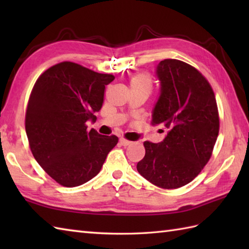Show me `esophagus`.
I'll return each instance as SVG.
<instances>
[{
  "instance_id": "obj_1",
  "label": "esophagus",
  "mask_w": 249,
  "mask_h": 249,
  "mask_svg": "<svg viewBox=\"0 0 249 249\" xmlns=\"http://www.w3.org/2000/svg\"><path fill=\"white\" fill-rule=\"evenodd\" d=\"M120 143L123 145V146H127V145H129L131 143V141L125 139V138H121L120 139Z\"/></svg>"
}]
</instances>
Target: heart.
<instances>
[{
    "mask_svg": "<svg viewBox=\"0 0 249 249\" xmlns=\"http://www.w3.org/2000/svg\"><path fill=\"white\" fill-rule=\"evenodd\" d=\"M129 87L131 91H141L149 95L152 91V79L146 72H138L130 79Z\"/></svg>",
    "mask_w": 249,
    "mask_h": 249,
    "instance_id": "obj_1",
    "label": "heart"
}]
</instances>
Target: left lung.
Returning a JSON list of instances; mask_svg holds the SVG:
<instances>
[{
	"instance_id": "left-lung-1",
	"label": "left lung",
	"mask_w": 249,
	"mask_h": 249,
	"mask_svg": "<svg viewBox=\"0 0 249 249\" xmlns=\"http://www.w3.org/2000/svg\"><path fill=\"white\" fill-rule=\"evenodd\" d=\"M160 96L152 125L168 129L160 143L144 141L145 155L137 163L142 177L158 187L190 183L212 156L219 133V114L210 82L197 68L166 59L157 66Z\"/></svg>"
}]
</instances>
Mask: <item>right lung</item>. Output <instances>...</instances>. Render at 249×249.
Returning a JSON list of instances; mask_svg holds the SVG:
<instances>
[{
	"label": "right lung",
	"instance_id": "add662e5",
	"mask_svg": "<svg viewBox=\"0 0 249 249\" xmlns=\"http://www.w3.org/2000/svg\"><path fill=\"white\" fill-rule=\"evenodd\" d=\"M114 80L72 62H61L37 79L25 111V131L36 161L62 186L76 187L97 176L114 135L88 131L87 121L104 103L105 89Z\"/></svg>",
	"mask_w": 249,
	"mask_h": 249
}]
</instances>
